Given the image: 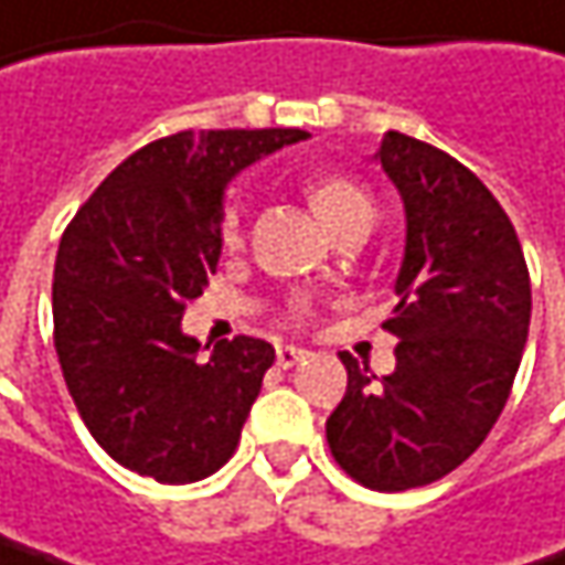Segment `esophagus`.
Here are the masks:
<instances>
[{
    "instance_id": "esophagus-1",
    "label": "esophagus",
    "mask_w": 565,
    "mask_h": 565,
    "mask_svg": "<svg viewBox=\"0 0 565 565\" xmlns=\"http://www.w3.org/2000/svg\"><path fill=\"white\" fill-rule=\"evenodd\" d=\"M303 349L297 345H278V369H294L297 362H303Z\"/></svg>"
}]
</instances>
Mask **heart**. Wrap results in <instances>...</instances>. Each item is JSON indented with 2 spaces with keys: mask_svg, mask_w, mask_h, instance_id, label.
<instances>
[{
  "mask_svg": "<svg viewBox=\"0 0 565 565\" xmlns=\"http://www.w3.org/2000/svg\"><path fill=\"white\" fill-rule=\"evenodd\" d=\"M303 190H307V200L317 210V216L333 232L355 223V220H372V213H375L369 190L359 180L335 174V171H313L310 178L303 180ZM238 238H242L238 216L230 213L223 220V242L226 245H238Z\"/></svg>",
  "mask_w": 565,
  "mask_h": 565,
  "instance_id": "obj_1",
  "label": "heart"
}]
</instances>
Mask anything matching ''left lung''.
I'll return each mask as SVG.
<instances>
[{
  "mask_svg": "<svg viewBox=\"0 0 565 565\" xmlns=\"http://www.w3.org/2000/svg\"><path fill=\"white\" fill-rule=\"evenodd\" d=\"M379 161L407 213L397 307V365L375 372L342 352L349 385L327 443L345 476L372 491L430 486L462 466L501 417L527 327L531 275L501 203L466 164L387 131Z\"/></svg>",
  "mask_w": 565,
  "mask_h": 565,
  "instance_id": "1",
  "label": "left lung"
}]
</instances>
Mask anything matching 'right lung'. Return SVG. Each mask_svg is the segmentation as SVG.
Returning <instances> with one entry per match:
<instances>
[{
    "mask_svg": "<svg viewBox=\"0 0 565 565\" xmlns=\"http://www.w3.org/2000/svg\"><path fill=\"white\" fill-rule=\"evenodd\" d=\"M300 138L307 131L158 138L103 180L61 235L51 294L57 362L86 430L138 476L200 482L238 446L275 349L235 335L200 359L180 317L216 275L226 183Z\"/></svg>",
    "mask_w": 565,
    "mask_h": 565,
    "instance_id": "obj_1",
    "label": "right lung"
}]
</instances>
